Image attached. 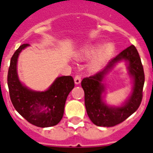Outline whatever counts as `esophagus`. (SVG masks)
I'll list each match as a JSON object with an SVG mask.
<instances>
[{"mask_svg":"<svg viewBox=\"0 0 153 153\" xmlns=\"http://www.w3.org/2000/svg\"><path fill=\"white\" fill-rule=\"evenodd\" d=\"M74 81H75V83L76 84H79L81 83V77L80 75H76L74 78Z\"/></svg>","mask_w":153,"mask_h":153,"instance_id":"1","label":"esophagus"}]
</instances>
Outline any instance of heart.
Listing matches in <instances>:
<instances>
[{
    "instance_id": "1",
    "label": "heart",
    "mask_w": 153,
    "mask_h": 153,
    "mask_svg": "<svg viewBox=\"0 0 153 153\" xmlns=\"http://www.w3.org/2000/svg\"><path fill=\"white\" fill-rule=\"evenodd\" d=\"M98 49V45H91L89 47L83 48L80 51L79 55L81 57H89L93 55L97 49ZM113 51V47L111 44H107L101 47L98 51L96 55L92 58L90 61V67L92 69H98L102 66L106 58L112 54Z\"/></svg>"
}]
</instances>
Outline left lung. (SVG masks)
<instances>
[{"mask_svg":"<svg viewBox=\"0 0 153 153\" xmlns=\"http://www.w3.org/2000/svg\"><path fill=\"white\" fill-rule=\"evenodd\" d=\"M123 59L128 63L129 74L134 78L132 94L122 106H108L102 100V94L105 90L102 79L116 62ZM143 84L144 72L141 58L135 46L131 45L109 61L104 69L81 81L86 112L92 122L98 126L109 127L125 121L139 107L142 101Z\"/></svg>","mask_w":153,"mask_h":153,"instance_id":"obj_1","label":"left lung"}]
</instances>
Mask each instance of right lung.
Returning <instances> with one entry per match:
<instances>
[{"label":"right lung","instance_id":"1","mask_svg":"<svg viewBox=\"0 0 153 153\" xmlns=\"http://www.w3.org/2000/svg\"><path fill=\"white\" fill-rule=\"evenodd\" d=\"M29 46L24 44L15 52L10 61L7 84L11 101L17 112L30 124L38 127H49L62 119L66 100L75 86L72 76H61L44 92H36L24 86L17 72V61L23 49Z\"/></svg>","mask_w":153,"mask_h":153}]
</instances>
